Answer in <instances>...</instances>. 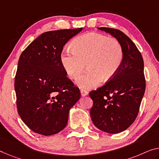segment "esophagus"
<instances>
[{"mask_svg":"<svg viewBox=\"0 0 159 159\" xmlns=\"http://www.w3.org/2000/svg\"><path fill=\"white\" fill-rule=\"evenodd\" d=\"M80 92H81L82 96H83V97L86 96V95H87V94H88V92H87V91H86V90L83 89H82L81 90H80Z\"/></svg>","mask_w":159,"mask_h":159,"instance_id":"34e87169","label":"esophagus"}]
</instances>
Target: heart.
<instances>
[{"label":"heart","mask_w":159,"mask_h":159,"mask_svg":"<svg viewBox=\"0 0 159 159\" xmlns=\"http://www.w3.org/2000/svg\"><path fill=\"white\" fill-rule=\"evenodd\" d=\"M73 49L66 48L60 55L63 69L71 79H76L85 67L88 70L77 80L84 89L97 87L103 79L111 80L120 69L124 59L121 43L114 38L97 33L80 35L73 40Z\"/></svg>","instance_id":"1"}]
</instances>
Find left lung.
<instances>
[{
	"label": "left lung",
	"mask_w": 159,
	"mask_h": 159,
	"mask_svg": "<svg viewBox=\"0 0 159 159\" xmlns=\"http://www.w3.org/2000/svg\"><path fill=\"white\" fill-rule=\"evenodd\" d=\"M121 43L124 59L120 69L111 80L89 92L93 100L90 116L94 126L109 134L128 129L135 121L146 89L142 55L132 40L123 32L99 28Z\"/></svg>",
	"instance_id": "1"
}]
</instances>
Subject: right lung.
Instances as JSON below:
<instances>
[{
    "label": "right lung",
    "instance_id": "add662e5",
    "mask_svg": "<svg viewBox=\"0 0 159 159\" xmlns=\"http://www.w3.org/2000/svg\"><path fill=\"white\" fill-rule=\"evenodd\" d=\"M82 28L48 31L32 42L18 61L15 91L18 114L34 132L50 136L67 124L70 109L80 98L79 88L67 77L60 55Z\"/></svg>",
    "mask_w": 159,
    "mask_h": 159
}]
</instances>
